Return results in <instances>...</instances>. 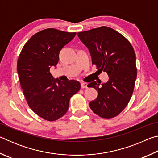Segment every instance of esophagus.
<instances>
[{
    "instance_id": "34e87169",
    "label": "esophagus",
    "mask_w": 158,
    "mask_h": 158,
    "mask_svg": "<svg viewBox=\"0 0 158 158\" xmlns=\"http://www.w3.org/2000/svg\"><path fill=\"white\" fill-rule=\"evenodd\" d=\"M81 89H86V88H88V84L85 82H82L81 84Z\"/></svg>"
}]
</instances>
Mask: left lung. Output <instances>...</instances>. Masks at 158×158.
Wrapping results in <instances>:
<instances>
[{
  "mask_svg": "<svg viewBox=\"0 0 158 158\" xmlns=\"http://www.w3.org/2000/svg\"><path fill=\"white\" fill-rule=\"evenodd\" d=\"M89 49L92 63L98 70L106 72L107 82L95 81L89 87L98 90V97L90 102L95 114L104 118L116 116L132 97L137 79L136 56L130 42L118 32L106 26L77 33Z\"/></svg>",
  "mask_w": 158,
  "mask_h": 158,
  "instance_id": "obj_1",
  "label": "left lung"
}]
</instances>
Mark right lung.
Wrapping results in <instances>:
<instances>
[{"mask_svg": "<svg viewBox=\"0 0 158 158\" xmlns=\"http://www.w3.org/2000/svg\"><path fill=\"white\" fill-rule=\"evenodd\" d=\"M76 35L54 28L35 34L23 46L17 62L20 84L28 105L40 117L56 121L68 111L69 99L81 85L75 80L60 81L50 73L63 47Z\"/></svg>", "mask_w": 158, "mask_h": 158, "instance_id": "add662e5", "label": "right lung"}]
</instances>
